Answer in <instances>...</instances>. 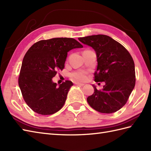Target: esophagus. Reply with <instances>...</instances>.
Here are the masks:
<instances>
[{
    "instance_id": "1",
    "label": "esophagus",
    "mask_w": 151,
    "mask_h": 151,
    "mask_svg": "<svg viewBox=\"0 0 151 151\" xmlns=\"http://www.w3.org/2000/svg\"><path fill=\"white\" fill-rule=\"evenodd\" d=\"M75 85H77V86H83L84 84H82V83H79V82H75L74 83Z\"/></svg>"
}]
</instances>
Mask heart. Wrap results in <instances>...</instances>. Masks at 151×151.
I'll return each instance as SVG.
<instances>
[{"instance_id": "1", "label": "heart", "mask_w": 151, "mask_h": 151, "mask_svg": "<svg viewBox=\"0 0 151 151\" xmlns=\"http://www.w3.org/2000/svg\"><path fill=\"white\" fill-rule=\"evenodd\" d=\"M70 76L74 81L78 82H83L87 78V73L84 70H79L74 71L72 73H70Z\"/></svg>"}]
</instances>
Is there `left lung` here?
Listing matches in <instances>:
<instances>
[{
    "mask_svg": "<svg viewBox=\"0 0 151 151\" xmlns=\"http://www.w3.org/2000/svg\"><path fill=\"white\" fill-rule=\"evenodd\" d=\"M78 40L95 50L98 63L95 81L105 82L102 90L93 85L94 93L87 98L88 104L101 113L111 114L120 110L136 84L132 57L121 44L106 35L79 37Z\"/></svg>",
    "mask_w": 151,
    "mask_h": 151,
    "instance_id": "obj_1",
    "label": "left lung"
}]
</instances>
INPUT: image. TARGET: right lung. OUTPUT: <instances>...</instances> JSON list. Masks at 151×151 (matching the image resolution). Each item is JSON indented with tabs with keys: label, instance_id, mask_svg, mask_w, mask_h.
<instances>
[{
	"label": "right lung",
	"instance_id": "add662e5",
	"mask_svg": "<svg viewBox=\"0 0 151 151\" xmlns=\"http://www.w3.org/2000/svg\"><path fill=\"white\" fill-rule=\"evenodd\" d=\"M82 47L73 38L57 37L37 41L28 50L18 82L25 102L34 111L51 115L63 107L73 84L65 81L57 87L52 78L63 69L67 52Z\"/></svg>",
	"mask_w": 151,
	"mask_h": 151
}]
</instances>
